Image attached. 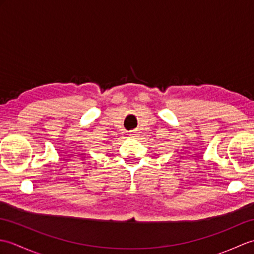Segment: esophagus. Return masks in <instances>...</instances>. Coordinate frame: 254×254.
<instances>
[{"label": "esophagus", "instance_id": "esophagus-1", "mask_svg": "<svg viewBox=\"0 0 254 254\" xmlns=\"http://www.w3.org/2000/svg\"><path fill=\"white\" fill-rule=\"evenodd\" d=\"M130 135H131V136H135V135H137V132H135V131H132Z\"/></svg>", "mask_w": 254, "mask_h": 254}]
</instances>
